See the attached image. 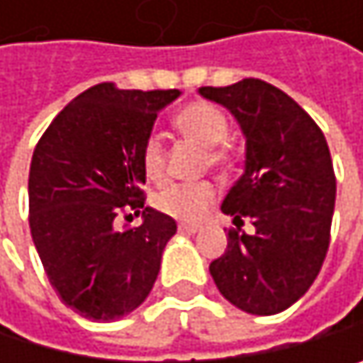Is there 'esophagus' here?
Listing matches in <instances>:
<instances>
[{
	"mask_svg": "<svg viewBox=\"0 0 363 363\" xmlns=\"http://www.w3.org/2000/svg\"><path fill=\"white\" fill-rule=\"evenodd\" d=\"M178 230H180V233L191 235V233H198V230H200V226H198V224H178Z\"/></svg>",
	"mask_w": 363,
	"mask_h": 363,
	"instance_id": "1",
	"label": "esophagus"
}]
</instances>
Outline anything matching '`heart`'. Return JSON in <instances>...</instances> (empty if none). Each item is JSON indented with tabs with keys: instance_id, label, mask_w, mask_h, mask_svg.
<instances>
[{
	"instance_id": "heart-1",
	"label": "heart",
	"mask_w": 363,
	"mask_h": 363,
	"mask_svg": "<svg viewBox=\"0 0 363 363\" xmlns=\"http://www.w3.org/2000/svg\"><path fill=\"white\" fill-rule=\"evenodd\" d=\"M174 128L187 141L206 150L208 165L230 169L237 163L235 150L224 143L228 139L230 123L218 106L208 102H191L176 113ZM141 169L150 183H161L165 178V147L159 137L145 139L141 147ZM216 198V185L202 180V183L167 185L155 196V206L174 220L196 222L211 208Z\"/></svg>"
}]
</instances>
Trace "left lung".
Returning a JSON list of instances; mask_svg holds the SVG:
<instances>
[{"label":"left lung","mask_w":363,"mask_h":363,"mask_svg":"<svg viewBox=\"0 0 363 363\" xmlns=\"http://www.w3.org/2000/svg\"><path fill=\"white\" fill-rule=\"evenodd\" d=\"M198 93L228 108L246 137L244 174L222 202L237 228L208 272L237 309L285 311L311 287L329 250L335 174L327 139L287 93L263 80ZM244 219L252 235L241 230Z\"/></svg>","instance_id":"left-lung-1"}]
</instances>
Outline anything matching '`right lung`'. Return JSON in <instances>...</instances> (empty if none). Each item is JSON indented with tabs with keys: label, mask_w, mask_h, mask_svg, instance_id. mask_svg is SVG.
I'll use <instances>...</instances> for the list:
<instances>
[{
	"label": "right lung",
	"mask_w": 363,
	"mask_h": 363,
	"mask_svg": "<svg viewBox=\"0 0 363 363\" xmlns=\"http://www.w3.org/2000/svg\"><path fill=\"white\" fill-rule=\"evenodd\" d=\"M180 95L102 82L69 102L38 139L28 180L30 230L60 301L111 323L135 311L155 285L176 222L145 206L141 147L157 115ZM121 213H142L119 227Z\"/></svg>",
	"instance_id": "right-lung-1"
}]
</instances>
